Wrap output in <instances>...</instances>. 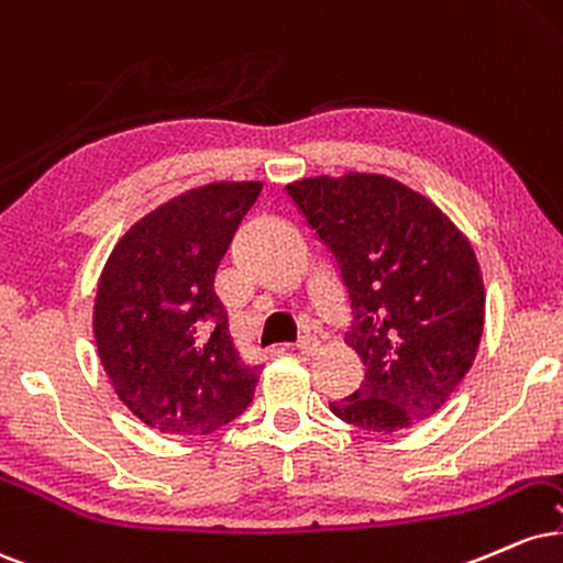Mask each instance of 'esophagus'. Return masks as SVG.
<instances>
[{
    "label": "esophagus",
    "mask_w": 563,
    "mask_h": 563,
    "mask_svg": "<svg viewBox=\"0 0 563 563\" xmlns=\"http://www.w3.org/2000/svg\"><path fill=\"white\" fill-rule=\"evenodd\" d=\"M319 347H321V342L316 340V336H300V340L295 342V350L300 355H313V353H319Z\"/></svg>",
    "instance_id": "34e87169"
}]
</instances>
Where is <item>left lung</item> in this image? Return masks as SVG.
Returning <instances> with one entry per match:
<instances>
[{
  "label": "left lung",
  "mask_w": 563,
  "mask_h": 563,
  "mask_svg": "<svg viewBox=\"0 0 563 563\" xmlns=\"http://www.w3.org/2000/svg\"><path fill=\"white\" fill-rule=\"evenodd\" d=\"M347 289L345 342L361 355V389L329 402L368 432L434 416L464 379L485 323L472 244L438 205L376 174L302 178L287 187Z\"/></svg>",
  "instance_id": "left-lung-1"
}]
</instances>
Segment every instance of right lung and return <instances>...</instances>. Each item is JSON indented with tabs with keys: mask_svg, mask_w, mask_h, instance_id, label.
I'll return each mask as SVG.
<instances>
[{
	"mask_svg": "<svg viewBox=\"0 0 563 563\" xmlns=\"http://www.w3.org/2000/svg\"><path fill=\"white\" fill-rule=\"evenodd\" d=\"M261 181H218L161 205L115 244L95 302L99 358L144 424L210 434L253 402L213 279Z\"/></svg>",
	"mask_w": 563,
	"mask_h": 563,
	"instance_id": "add662e5",
	"label": "right lung"
}]
</instances>
